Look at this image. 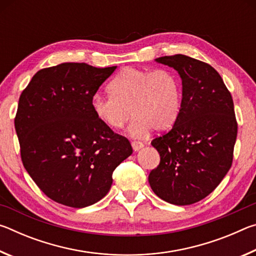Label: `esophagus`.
<instances>
[{"mask_svg":"<svg viewBox=\"0 0 256 256\" xmlns=\"http://www.w3.org/2000/svg\"><path fill=\"white\" fill-rule=\"evenodd\" d=\"M144 144L138 141H132V148L134 151H138L141 148H144Z\"/></svg>","mask_w":256,"mask_h":256,"instance_id":"1","label":"esophagus"}]
</instances>
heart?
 Wrapping results in <instances>:
<instances>
[{
	"label": "heart",
	"instance_id": "obj_1",
	"mask_svg": "<svg viewBox=\"0 0 256 256\" xmlns=\"http://www.w3.org/2000/svg\"><path fill=\"white\" fill-rule=\"evenodd\" d=\"M110 97L96 94L92 108L96 118L110 130H120L134 116L130 132L141 138L151 130L166 131L176 123L182 107V86L168 68H125L110 84Z\"/></svg>",
	"mask_w": 256,
	"mask_h": 256
}]
</instances>
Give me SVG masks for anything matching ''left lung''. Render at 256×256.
I'll list each match as a JSON object with an SVG mask.
<instances>
[{"label": "left lung", "mask_w": 256, "mask_h": 256, "mask_svg": "<svg viewBox=\"0 0 256 256\" xmlns=\"http://www.w3.org/2000/svg\"><path fill=\"white\" fill-rule=\"evenodd\" d=\"M156 60L178 72L183 98L174 126L151 141L160 162L149 183L164 201L193 204L209 196L232 167L237 138L232 97L210 64L182 54Z\"/></svg>", "instance_id": "1"}]
</instances>
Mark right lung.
I'll return each mask as SVG.
<instances>
[{
    "mask_svg": "<svg viewBox=\"0 0 256 256\" xmlns=\"http://www.w3.org/2000/svg\"><path fill=\"white\" fill-rule=\"evenodd\" d=\"M115 68L86 63L42 68L20 94L14 128L21 160L38 188L63 206L102 200L112 172L133 152L128 138L106 128L92 108Z\"/></svg>",
    "mask_w": 256,
    "mask_h": 256,
    "instance_id": "1",
    "label": "right lung"
}]
</instances>
